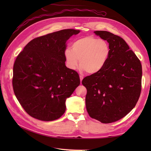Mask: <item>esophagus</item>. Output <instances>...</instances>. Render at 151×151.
<instances>
[{
    "instance_id": "1",
    "label": "esophagus",
    "mask_w": 151,
    "mask_h": 151,
    "mask_svg": "<svg viewBox=\"0 0 151 151\" xmlns=\"http://www.w3.org/2000/svg\"><path fill=\"white\" fill-rule=\"evenodd\" d=\"M79 77H80V80H81V83H82V81H83V77L82 76H79Z\"/></svg>"
}]
</instances>
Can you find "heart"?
Returning a JSON list of instances; mask_svg holds the SVG:
<instances>
[{"mask_svg":"<svg viewBox=\"0 0 151 151\" xmlns=\"http://www.w3.org/2000/svg\"><path fill=\"white\" fill-rule=\"evenodd\" d=\"M110 55V47L105 40L93 36H86L77 39L72 45V48L64 51L66 66L75 70L79 60L81 70L88 74H96L106 65Z\"/></svg>","mask_w":151,"mask_h":151,"instance_id":"heart-1","label":"heart"}]
</instances>
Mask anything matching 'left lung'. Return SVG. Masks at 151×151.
I'll list each match as a JSON object with an SVG mask.
<instances>
[{"label": "left lung", "mask_w": 151, "mask_h": 151, "mask_svg": "<svg viewBox=\"0 0 151 151\" xmlns=\"http://www.w3.org/2000/svg\"><path fill=\"white\" fill-rule=\"evenodd\" d=\"M94 33L110 47L103 69L82 81L87 89L86 106L89 116L103 123L120 120L136 105L141 91L142 65L125 40L106 31Z\"/></svg>", "instance_id": "8db88e82"}]
</instances>
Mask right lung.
Here are the masks:
<instances>
[{
    "instance_id": "right-lung-1",
    "label": "right lung",
    "mask_w": 151,
    "mask_h": 151,
    "mask_svg": "<svg viewBox=\"0 0 151 151\" xmlns=\"http://www.w3.org/2000/svg\"><path fill=\"white\" fill-rule=\"evenodd\" d=\"M80 30L63 29L31 40L13 67L14 92L27 113L49 122L61 117L65 101L80 84L79 74L65 65L66 42Z\"/></svg>"
}]
</instances>
